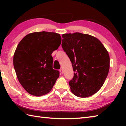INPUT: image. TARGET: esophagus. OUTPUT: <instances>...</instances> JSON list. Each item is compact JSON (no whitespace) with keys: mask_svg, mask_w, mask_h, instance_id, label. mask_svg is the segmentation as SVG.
Here are the masks:
<instances>
[{"mask_svg":"<svg viewBox=\"0 0 126 126\" xmlns=\"http://www.w3.org/2000/svg\"><path fill=\"white\" fill-rule=\"evenodd\" d=\"M60 71H61H61L62 72V69H60Z\"/></svg>","mask_w":126,"mask_h":126,"instance_id":"34e87169","label":"esophagus"}]
</instances>
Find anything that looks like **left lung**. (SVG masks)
Returning a JSON list of instances; mask_svg holds the SVG:
<instances>
[{
    "instance_id": "8db88e82",
    "label": "left lung",
    "mask_w": 126,
    "mask_h": 126,
    "mask_svg": "<svg viewBox=\"0 0 126 126\" xmlns=\"http://www.w3.org/2000/svg\"><path fill=\"white\" fill-rule=\"evenodd\" d=\"M61 40L60 35L55 33L35 32L27 35L17 46L14 69L19 82L28 93L39 97L52 90L59 77L54 64L53 68L52 54L60 46ZM58 67L59 69L60 65Z\"/></svg>"
}]
</instances>
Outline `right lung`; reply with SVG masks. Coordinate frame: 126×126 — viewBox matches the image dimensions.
Returning <instances> with one entry per match:
<instances>
[{
  "instance_id": "right-lung-1",
  "label": "right lung",
  "mask_w": 126,
  "mask_h": 126,
  "mask_svg": "<svg viewBox=\"0 0 126 126\" xmlns=\"http://www.w3.org/2000/svg\"><path fill=\"white\" fill-rule=\"evenodd\" d=\"M62 47L69 57L74 76L69 82L71 92L86 98L97 93L110 69V56L98 39L80 33L65 34Z\"/></svg>"
}]
</instances>
